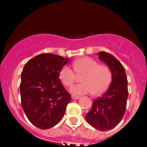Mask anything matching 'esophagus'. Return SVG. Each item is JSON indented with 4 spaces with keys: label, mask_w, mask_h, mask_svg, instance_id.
<instances>
[{
    "label": "esophagus",
    "mask_w": 147,
    "mask_h": 147,
    "mask_svg": "<svg viewBox=\"0 0 147 147\" xmlns=\"http://www.w3.org/2000/svg\"><path fill=\"white\" fill-rule=\"evenodd\" d=\"M71 98H72L73 99H78V98H80V96H74V95H72V96H71Z\"/></svg>",
    "instance_id": "esophagus-1"
}]
</instances>
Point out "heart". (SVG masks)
I'll return each mask as SVG.
<instances>
[{
	"label": "heart",
	"mask_w": 147,
	"mask_h": 147,
	"mask_svg": "<svg viewBox=\"0 0 147 147\" xmlns=\"http://www.w3.org/2000/svg\"><path fill=\"white\" fill-rule=\"evenodd\" d=\"M73 67L78 75L83 74L81 78L82 83L71 88L73 93L85 94L92 93L93 95H99L110 85L111 72L109 67L103 65H98L92 58L83 57L76 59L73 63ZM74 71L67 65H64L59 71V80L66 87H71L76 81V75Z\"/></svg>",
	"instance_id": "obj_1"
}]
</instances>
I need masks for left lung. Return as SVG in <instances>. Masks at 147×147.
Returning a JSON list of instances; mask_svg holds the SVG:
<instances>
[{"label": "left lung", "mask_w": 147, "mask_h": 147, "mask_svg": "<svg viewBox=\"0 0 147 147\" xmlns=\"http://www.w3.org/2000/svg\"><path fill=\"white\" fill-rule=\"evenodd\" d=\"M98 54L112 72V82L102 96L93 101L85 119L96 129L106 131L116 127L124 116L128 97L127 79L124 66L112 54L105 51Z\"/></svg>", "instance_id": "1"}]
</instances>
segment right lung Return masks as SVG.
I'll return each instance as SVG.
<instances>
[{"label":"right lung","instance_id":"1","mask_svg":"<svg viewBox=\"0 0 147 147\" xmlns=\"http://www.w3.org/2000/svg\"><path fill=\"white\" fill-rule=\"evenodd\" d=\"M54 54H41L28 60L21 73V106L35 127L47 129L57 124L71 101L59 72L68 62Z\"/></svg>","mask_w":147,"mask_h":147}]
</instances>
